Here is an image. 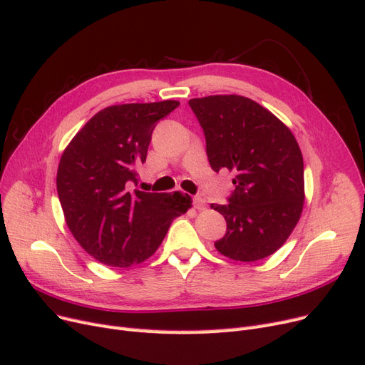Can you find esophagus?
<instances>
[{
	"mask_svg": "<svg viewBox=\"0 0 365 365\" xmlns=\"http://www.w3.org/2000/svg\"><path fill=\"white\" fill-rule=\"evenodd\" d=\"M193 205L196 210H205V200L201 196H195L193 197Z\"/></svg>",
	"mask_w": 365,
	"mask_h": 365,
	"instance_id": "34e87169",
	"label": "esophagus"
}]
</instances>
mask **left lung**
Segmentation results:
<instances>
[{"instance_id":"8db88e82","label":"left lung","mask_w":365,"mask_h":365,"mask_svg":"<svg viewBox=\"0 0 365 365\" xmlns=\"http://www.w3.org/2000/svg\"><path fill=\"white\" fill-rule=\"evenodd\" d=\"M189 105L204 130L212 169L236 173L228 202L212 204L227 220L216 250L239 262L271 256L303 212L304 169L295 137L267 108L244 96H208Z\"/></svg>"}]
</instances>
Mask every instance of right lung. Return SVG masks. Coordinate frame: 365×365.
<instances>
[{
	"label": "right lung",
	"instance_id": "1",
	"mask_svg": "<svg viewBox=\"0 0 365 365\" xmlns=\"http://www.w3.org/2000/svg\"><path fill=\"white\" fill-rule=\"evenodd\" d=\"M178 106L176 101L108 106L62 153L56 185L65 222L79 245L108 267L149 259L172 220L192 207V197L181 192H129L157 121Z\"/></svg>",
	"mask_w": 365,
	"mask_h": 365
}]
</instances>
